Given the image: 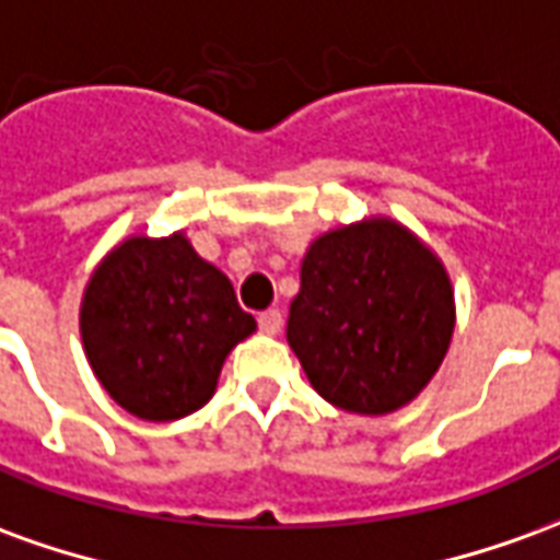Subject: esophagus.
Returning a JSON list of instances; mask_svg holds the SVG:
<instances>
[{"mask_svg": "<svg viewBox=\"0 0 560 560\" xmlns=\"http://www.w3.org/2000/svg\"><path fill=\"white\" fill-rule=\"evenodd\" d=\"M281 324H284V317H281L279 308H267V312H260V315H257V327L264 329L267 336L281 332Z\"/></svg>", "mask_w": 560, "mask_h": 560, "instance_id": "1", "label": "esophagus"}]
</instances>
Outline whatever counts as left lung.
<instances>
[{
    "instance_id": "8db88e82",
    "label": "left lung",
    "mask_w": 560,
    "mask_h": 560,
    "mask_svg": "<svg viewBox=\"0 0 560 560\" xmlns=\"http://www.w3.org/2000/svg\"><path fill=\"white\" fill-rule=\"evenodd\" d=\"M456 308L444 264L389 219L324 233L300 269L288 341L341 411H399L444 360Z\"/></svg>"
}]
</instances>
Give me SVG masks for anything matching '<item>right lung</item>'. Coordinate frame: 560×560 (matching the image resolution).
<instances>
[{"instance_id":"add662e5","label":"right lung","mask_w":560,"mask_h":560,"mask_svg":"<svg viewBox=\"0 0 560 560\" xmlns=\"http://www.w3.org/2000/svg\"><path fill=\"white\" fill-rule=\"evenodd\" d=\"M255 332L224 272L183 233L131 236L92 272L80 336L110 399L140 420H179L203 408L224 357Z\"/></svg>"}]
</instances>
